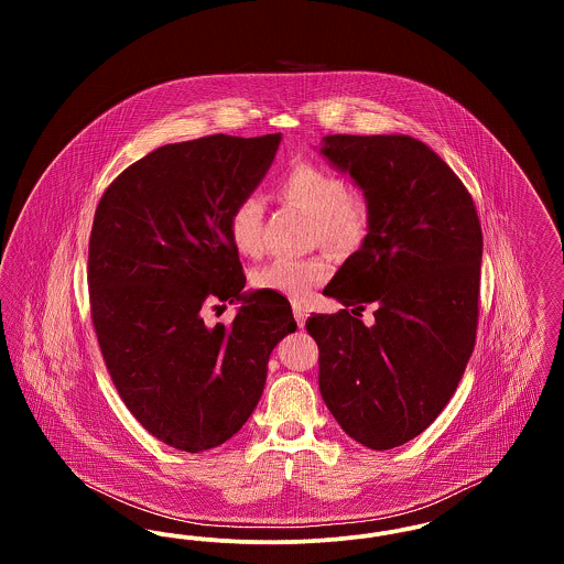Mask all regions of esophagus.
Masks as SVG:
<instances>
[{"label": "esophagus", "instance_id": "34e87169", "mask_svg": "<svg viewBox=\"0 0 564 564\" xmlns=\"http://www.w3.org/2000/svg\"><path fill=\"white\" fill-rule=\"evenodd\" d=\"M306 317H308V311L302 306V304H297L294 302V319L300 327H304V323H306Z\"/></svg>", "mask_w": 564, "mask_h": 564}]
</instances>
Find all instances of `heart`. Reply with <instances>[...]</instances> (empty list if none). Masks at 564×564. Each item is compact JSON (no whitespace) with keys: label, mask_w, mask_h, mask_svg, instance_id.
Instances as JSON below:
<instances>
[{"label":"heart","mask_w":564,"mask_h":564,"mask_svg":"<svg viewBox=\"0 0 564 564\" xmlns=\"http://www.w3.org/2000/svg\"><path fill=\"white\" fill-rule=\"evenodd\" d=\"M283 200L313 215V239L336 251H350L366 241L372 226V200L359 186H345V180L315 162H300L279 182ZM262 200L253 194L241 196L228 214V235L242 256L262 251ZM327 256L302 260H274L253 270L251 283L258 292H274L302 302L313 288L329 276Z\"/></svg>","instance_id":"heart-1"}]
</instances>
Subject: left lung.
Returning a JSON list of instances; mask_svg holds the SVG:
<instances>
[{"mask_svg": "<svg viewBox=\"0 0 564 564\" xmlns=\"http://www.w3.org/2000/svg\"><path fill=\"white\" fill-rule=\"evenodd\" d=\"M323 156L372 200V226L313 315L323 402L372 451L402 446L451 402L476 345L482 226L471 194L408 134H327ZM375 303L376 325L356 318ZM355 312L358 316L351 317Z\"/></svg>", "mask_w": 564, "mask_h": 564, "instance_id": "1", "label": "left lung"}]
</instances>
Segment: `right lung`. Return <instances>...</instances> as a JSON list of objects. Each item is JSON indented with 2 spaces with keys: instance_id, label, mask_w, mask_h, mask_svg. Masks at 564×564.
<instances>
[{
  "instance_id": "1",
  "label": "right lung",
  "mask_w": 564,
  "mask_h": 564,
  "mask_svg": "<svg viewBox=\"0 0 564 564\" xmlns=\"http://www.w3.org/2000/svg\"><path fill=\"white\" fill-rule=\"evenodd\" d=\"M281 134H209L169 143L104 192L88 241L90 319L111 382L156 440L203 453L260 402L276 343L295 329L274 292L242 294L228 235L232 205L269 171ZM242 300L228 328L202 313Z\"/></svg>"
}]
</instances>
